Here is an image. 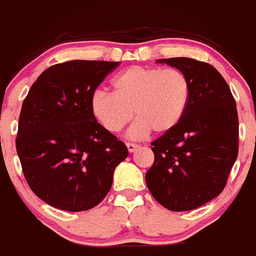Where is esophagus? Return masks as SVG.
I'll return each instance as SVG.
<instances>
[{
	"mask_svg": "<svg viewBox=\"0 0 256 256\" xmlns=\"http://www.w3.org/2000/svg\"><path fill=\"white\" fill-rule=\"evenodd\" d=\"M126 147H128V150L130 152V153H134V152L137 150L138 146H137L136 143H126Z\"/></svg>",
	"mask_w": 256,
	"mask_h": 256,
	"instance_id": "34e87169",
	"label": "esophagus"
}]
</instances>
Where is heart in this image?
<instances>
[{"instance_id":"b5f03b06","label":"heart","mask_w":256,"mask_h":256,"mask_svg":"<svg viewBox=\"0 0 256 256\" xmlns=\"http://www.w3.org/2000/svg\"><path fill=\"white\" fill-rule=\"evenodd\" d=\"M113 94L98 91L92 96L94 118L109 132H119L132 115L137 122L128 131L131 138H141L150 131L164 134L178 125L187 110L190 85L178 69L134 66L112 81Z\"/></svg>"}]
</instances>
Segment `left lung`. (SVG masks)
I'll list each match as a JSON object with an SVG mask.
<instances>
[{"instance_id": "8db88e82", "label": "left lung", "mask_w": 256, "mask_h": 256, "mask_svg": "<svg viewBox=\"0 0 256 256\" xmlns=\"http://www.w3.org/2000/svg\"><path fill=\"white\" fill-rule=\"evenodd\" d=\"M186 75L190 97L174 130L152 142L154 162L146 184L159 204L187 212L216 198L238 156L236 100L222 75L192 58L158 60Z\"/></svg>"}]
</instances>
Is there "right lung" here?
<instances>
[{"label":"right lung","mask_w":256,"mask_h":256,"mask_svg":"<svg viewBox=\"0 0 256 256\" xmlns=\"http://www.w3.org/2000/svg\"><path fill=\"white\" fill-rule=\"evenodd\" d=\"M119 62L69 60L44 70L19 115L16 153L38 198L66 212H85L104 199L128 148L91 109L94 90Z\"/></svg>","instance_id":"right-lung-1"}]
</instances>
